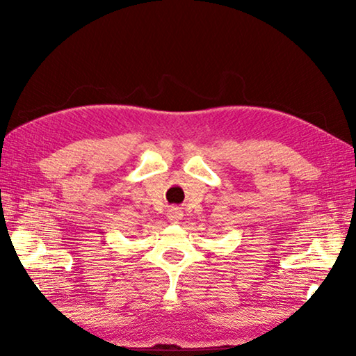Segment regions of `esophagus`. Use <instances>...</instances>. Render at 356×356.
<instances>
[{
  "label": "esophagus",
  "mask_w": 356,
  "mask_h": 356,
  "mask_svg": "<svg viewBox=\"0 0 356 356\" xmlns=\"http://www.w3.org/2000/svg\"><path fill=\"white\" fill-rule=\"evenodd\" d=\"M168 220H170L172 225H177L182 220V212L179 209H170L168 210Z\"/></svg>",
  "instance_id": "1"
}]
</instances>
